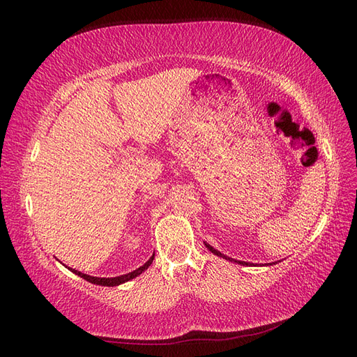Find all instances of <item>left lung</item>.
Segmentation results:
<instances>
[{
    "label": "left lung",
    "instance_id": "left-lung-1",
    "mask_svg": "<svg viewBox=\"0 0 357 357\" xmlns=\"http://www.w3.org/2000/svg\"><path fill=\"white\" fill-rule=\"evenodd\" d=\"M204 245L208 248V250L213 253V255H215V256H219V257H223V259H228V261H231V262H236L238 265H253V264H248V262H244V261H236V259H232V257H228V256H225L223 253H220L219 250H215L214 247H211L208 243H204ZM274 265L277 264V262H273ZM273 264H268V265H273Z\"/></svg>",
    "mask_w": 357,
    "mask_h": 357
}]
</instances>
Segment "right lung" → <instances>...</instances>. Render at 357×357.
Returning <instances> with one entry per match:
<instances>
[{
    "label": "right lung",
    "mask_w": 357,
    "mask_h": 357,
    "mask_svg": "<svg viewBox=\"0 0 357 357\" xmlns=\"http://www.w3.org/2000/svg\"><path fill=\"white\" fill-rule=\"evenodd\" d=\"M153 259H155V253H153V256L150 257L149 261H147L144 265H142V266H139V268H137L135 271H131V273L123 274V275H117V277H92V275H88V274H83V273L77 271V269H73V268H70V266H67V268L70 269L71 273H74L75 275H79V277L84 278L86 282L93 283V284H98V286H109V287H113V286L123 284V283L129 282V280H132V278L138 277V275L142 274V273H144L146 269H147L150 265H152Z\"/></svg>",
    "instance_id": "1"
}]
</instances>
